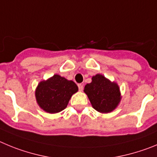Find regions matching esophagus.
<instances>
[{"mask_svg": "<svg viewBox=\"0 0 157 157\" xmlns=\"http://www.w3.org/2000/svg\"><path fill=\"white\" fill-rule=\"evenodd\" d=\"M78 87H79V91H83V88H84V85L82 84H78Z\"/></svg>", "mask_w": 157, "mask_h": 157, "instance_id": "34e87169", "label": "esophagus"}]
</instances>
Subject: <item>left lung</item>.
<instances>
[{
    "label": "left lung",
    "instance_id": "left-lung-1",
    "mask_svg": "<svg viewBox=\"0 0 157 157\" xmlns=\"http://www.w3.org/2000/svg\"><path fill=\"white\" fill-rule=\"evenodd\" d=\"M91 80V83L85 85L84 91L92 107L102 113L112 112L119 105L121 99L119 86L101 74H96Z\"/></svg>",
    "mask_w": 157,
    "mask_h": 157
}]
</instances>
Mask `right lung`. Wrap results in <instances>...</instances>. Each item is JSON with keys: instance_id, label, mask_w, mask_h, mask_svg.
<instances>
[{"instance_id": "right-lung-1", "label": "right lung", "mask_w": 157, "mask_h": 157, "mask_svg": "<svg viewBox=\"0 0 157 157\" xmlns=\"http://www.w3.org/2000/svg\"><path fill=\"white\" fill-rule=\"evenodd\" d=\"M78 87L72 80L56 74L38 84L35 91L39 106L49 113H57L66 108L69 101Z\"/></svg>"}]
</instances>
